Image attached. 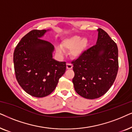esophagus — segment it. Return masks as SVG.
I'll return each mask as SVG.
<instances>
[{
	"label": "esophagus",
	"instance_id": "34e87169",
	"mask_svg": "<svg viewBox=\"0 0 132 132\" xmlns=\"http://www.w3.org/2000/svg\"><path fill=\"white\" fill-rule=\"evenodd\" d=\"M72 67H73V66L71 63H66V68H67L68 69H71L72 68Z\"/></svg>",
	"mask_w": 132,
	"mask_h": 132
}]
</instances>
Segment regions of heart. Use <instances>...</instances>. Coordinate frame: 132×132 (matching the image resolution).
Returning a JSON list of instances; mask_svg holds the SVG:
<instances>
[{"mask_svg":"<svg viewBox=\"0 0 132 132\" xmlns=\"http://www.w3.org/2000/svg\"><path fill=\"white\" fill-rule=\"evenodd\" d=\"M88 43V40L86 38H81L79 36H74L63 40L61 47L66 50H71V55L76 58L81 55L87 48ZM62 48L59 46L56 47V51L58 54H63V50Z\"/></svg>","mask_w":132,"mask_h":132,"instance_id":"obj_1","label":"heart"}]
</instances>
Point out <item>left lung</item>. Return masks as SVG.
I'll use <instances>...</instances> for the list:
<instances>
[{
	"label": "left lung",
	"mask_w": 132,
	"mask_h": 132,
	"mask_svg": "<svg viewBox=\"0 0 132 132\" xmlns=\"http://www.w3.org/2000/svg\"><path fill=\"white\" fill-rule=\"evenodd\" d=\"M97 31L96 45L72 61L75 90L82 97L90 100L99 98L108 92L118 71L117 44L103 29L98 28Z\"/></svg>",
	"instance_id": "8db88e82"
}]
</instances>
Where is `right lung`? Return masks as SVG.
<instances>
[{
  "label": "right lung",
  "mask_w": 132,
  "mask_h": 132,
  "mask_svg": "<svg viewBox=\"0 0 132 132\" xmlns=\"http://www.w3.org/2000/svg\"><path fill=\"white\" fill-rule=\"evenodd\" d=\"M48 31H31L21 39L14 52L17 81L26 93L34 97H45L51 94L66 69L65 61L52 58L54 46L41 39Z\"/></svg>",
  "instance_id": "add662e5"
}]
</instances>
